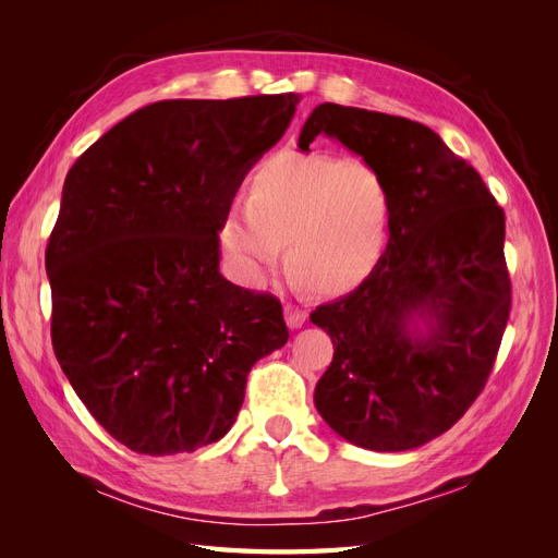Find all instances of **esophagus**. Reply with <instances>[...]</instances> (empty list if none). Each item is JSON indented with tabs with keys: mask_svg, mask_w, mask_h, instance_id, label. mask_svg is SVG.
Masks as SVG:
<instances>
[{
	"mask_svg": "<svg viewBox=\"0 0 558 558\" xmlns=\"http://www.w3.org/2000/svg\"><path fill=\"white\" fill-rule=\"evenodd\" d=\"M283 318H286V326H289L291 330H298L307 320V312L295 307V305H286L283 307Z\"/></svg>",
	"mask_w": 558,
	"mask_h": 558,
	"instance_id": "1",
	"label": "esophagus"
}]
</instances>
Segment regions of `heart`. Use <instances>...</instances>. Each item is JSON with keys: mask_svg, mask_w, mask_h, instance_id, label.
Listing matches in <instances>:
<instances>
[{"mask_svg": "<svg viewBox=\"0 0 558 558\" xmlns=\"http://www.w3.org/2000/svg\"><path fill=\"white\" fill-rule=\"evenodd\" d=\"M393 195L365 160L281 150L246 185V209H230L218 230L226 260L244 286H260L286 242L298 281L340 295L363 283L388 242Z\"/></svg>", "mask_w": 558, "mask_h": 558, "instance_id": "heart-1", "label": "heart"}]
</instances>
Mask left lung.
<instances>
[{"label":"left lung","instance_id":"8db88e82","mask_svg":"<svg viewBox=\"0 0 558 558\" xmlns=\"http://www.w3.org/2000/svg\"><path fill=\"white\" fill-rule=\"evenodd\" d=\"M318 134L377 167L393 218L373 275L310 316L335 347L314 404L347 442L408 451L447 433L492 375L512 302L505 214L475 167L410 118L326 102L300 150Z\"/></svg>","mask_w":558,"mask_h":558}]
</instances>
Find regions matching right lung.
<instances>
[{
	"label": "right lung",
	"instance_id": "add662e5",
	"mask_svg": "<svg viewBox=\"0 0 558 558\" xmlns=\"http://www.w3.org/2000/svg\"><path fill=\"white\" fill-rule=\"evenodd\" d=\"M295 105L293 93L165 99L66 172L46 248L53 351L97 424L132 451L221 440L253 363L289 342L275 295L218 272V230Z\"/></svg>",
	"mask_w": 558,
	"mask_h": 558
}]
</instances>
